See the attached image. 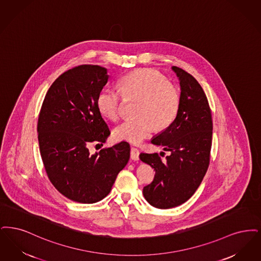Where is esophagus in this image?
I'll use <instances>...</instances> for the list:
<instances>
[{
    "instance_id": "34e87169",
    "label": "esophagus",
    "mask_w": 261,
    "mask_h": 261,
    "mask_svg": "<svg viewBox=\"0 0 261 261\" xmlns=\"http://www.w3.org/2000/svg\"><path fill=\"white\" fill-rule=\"evenodd\" d=\"M130 158L134 161H137L139 159V150L137 148H130Z\"/></svg>"
}]
</instances>
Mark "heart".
Segmentation results:
<instances>
[{"mask_svg": "<svg viewBox=\"0 0 261 261\" xmlns=\"http://www.w3.org/2000/svg\"><path fill=\"white\" fill-rule=\"evenodd\" d=\"M124 98L138 100L135 119L115 127L114 138L137 144L157 130L168 128L176 119L181 94L175 85L150 69H139L125 75L119 82V91L105 90L97 98V107L105 117L117 121L122 116Z\"/></svg>", "mask_w": 261, "mask_h": 261, "instance_id": "1", "label": "heart"}]
</instances>
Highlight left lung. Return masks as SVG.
Instances as JSON below:
<instances>
[{
  "mask_svg": "<svg viewBox=\"0 0 261 261\" xmlns=\"http://www.w3.org/2000/svg\"><path fill=\"white\" fill-rule=\"evenodd\" d=\"M172 70L180 81L179 113L168 128L151 140L170 155L165 161L158 153L139 155L155 170L153 181L143 188L144 198L163 210L185 203L196 192L210 165L213 137L212 111L203 88L183 69L173 66Z\"/></svg>",
  "mask_w": 261,
  "mask_h": 261,
  "instance_id": "obj_1",
  "label": "left lung"
}]
</instances>
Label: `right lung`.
Returning a JSON list of instances; mask_svg holds the SVG:
<instances>
[{
  "instance_id": "1",
  "label": "right lung",
  "mask_w": 261,
  "mask_h": 261,
  "mask_svg": "<svg viewBox=\"0 0 261 261\" xmlns=\"http://www.w3.org/2000/svg\"><path fill=\"white\" fill-rule=\"evenodd\" d=\"M107 69L84 64L57 78L45 94L38 118L40 153L49 181L70 200L92 204L105 198L129 159L122 141L91 155V143L106 142L110 129L97 107Z\"/></svg>"
}]
</instances>
